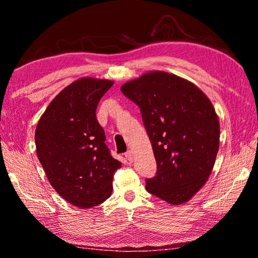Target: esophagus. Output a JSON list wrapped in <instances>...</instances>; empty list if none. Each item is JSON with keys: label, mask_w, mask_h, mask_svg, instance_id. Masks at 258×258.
Returning a JSON list of instances; mask_svg holds the SVG:
<instances>
[{"label": "esophagus", "mask_w": 258, "mask_h": 258, "mask_svg": "<svg viewBox=\"0 0 258 258\" xmlns=\"http://www.w3.org/2000/svg\"><path fill=\"white\" fill-rule=\"evenodd\" d=\"M125 157H126V159H127L130 163H132L133 161V154H132V151H127L125 154Z\"/></svg>", "instance_id": "esophagus-1"}]
</instances>
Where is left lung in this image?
I'll use <instances>...</instances> for the list:
<instances>
[{"instance_id":"8db88e82","label":"left lung","mask_w":258,"mask_h":258,"mask_svg":"<svg viewBox=\"0 0 258 258\" xmlns=\"http://www.w3.org/2000/svg\"><path fill=\"white\" fill-rule=\"evenodd\" d=\"M140 107L157 161L146 189L182 205L207 182L220 148V123L211 100L197 85L166 72H148L120 87Z\"/></svg>"}]
</instances>
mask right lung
<instances>
[{"label": "right lung", "mask_w": 258, "mask_h": 258, "mask_svg": "<svg viewBox=\"0 0 258 258\" xmlns=\"http://www.w3.org/2000/svg\"><path fill=\"white\" fill-rule=\"evenodd\" d=\"M113 82L82 77L52 100L35 131L36 154L47 180L69 204L91 208L111 196L112 158L98 123V103Z\"/></svg>", "instance_id": "obj_1"}]
</instances>
